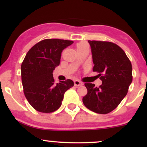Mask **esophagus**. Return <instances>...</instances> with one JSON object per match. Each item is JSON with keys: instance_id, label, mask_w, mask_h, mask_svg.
I'll return each instance as SVG.
<instances>
[{"instance_id": "esophagus-1", "label": "esophagus", "mask_w": 147, "mask_h": 147, "mask_svg": "<svg viewBox=\"0 0 147 147\" xmlns=\"http://www.w3.org/2000/svg\"><path fill=\"white\" fill-rule=\"evenodd\" d=\"M74 84H75V86H81L83 85V83L79 80H75L74 81Z\"/></svg>"}]
</instances>
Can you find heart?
<instances>
[{"instance_id": "obj_1", "label": "heart", "mask_w": 147, "mask_h": 147, "mask_svg": "<svg viewBox=\"0 0 147 147\" xmlns=\"http://www.w3.org/2000/svg\"><path fill=\"white\" fill-rule=\"evenodd\" d=\"M87 47H89L87 43H86V42H80V43L77 44V51H80V50H83L84 48H87Z\"/></svg>"}]
</instances>
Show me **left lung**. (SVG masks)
Segmentation results:
<instances>
[{"label": "left lung", "instance_id": "obj_1", "mask_svg": "<svg viewBox=\"0 0 147 147\" xmlns=\"http://www.w3.org/2000/svg\"><path fill=\"white\" fill-rule=\"evenodd\" d=\"M94 63L93 72L99 73L102 84L85 83L88 92L83 97L87 109L107 114L117 107L132 82V65L124 50L109 41H88Z\"/></svg>", "mask_w": 147, "mask_h": 147}]
</instances>
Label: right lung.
Here are the masks:
<instances>
[{"label": "right lung", "mask_w": 147, "mask_h": 147, "mask_svg": "<svg viewBox=\"0 0 147 147\" xmlns=\"http://www.w3.org/2000/svg\"><path fill=\"white\" fill-rule=\"evenodd\" d=\"M73 41L47 38L35 44L21 64V79L27 100L35 110L52 113L61 105L65 92L74 86L71 79L55 83L52 72L60 63L61 52Z\"/></svg>", "instance_id": "right-lung-1"}]
</instances>
